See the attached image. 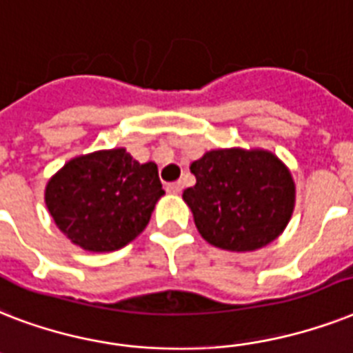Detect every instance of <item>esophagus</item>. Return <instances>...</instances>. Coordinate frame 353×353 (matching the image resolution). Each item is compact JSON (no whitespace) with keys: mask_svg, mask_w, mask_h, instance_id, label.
Listing matches in <instances>:
<instances>
[{"mask_svg":"<svg viewBox=\"0 0 353 353\" xmlns=\"http://www.w3.org/2000/svg\"><path fill=\"white\" fill-rule=\"evenodd\" d=\"M182 188H184V184L179 180V182H171V184L165 185V191L171 194H179L180 191H182Z\"/></svg>","mask_w":353,"mask_h":353,"instance_id":"obj_1","label":"esophagus"}]
</instances>
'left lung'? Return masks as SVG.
<instances>
[{
  "label": "left lung",
  "instance_id": "8db88e82",
  "mask_svg": "<svg viewBox=\"0 0 353 353\" xmlns=\"http://www.w3.org/2000/svg\"><path fill=\"white\" fill-rule=\"evenodd\" d=\"M196 179L182 199L211 246L255 252L277 239L295 208L288 165L268 149H211L190 165Z\"/></svg>",
  "mask_w": 353,
  "mask_h": 353
}]
</instances>
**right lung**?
Instances as JSON below:
<instances>
[{"label": "right lung", "instance_id": "right-lung-1", "mask_svg": "<svg viewBox=\"0 0 353 353\" xmlns=\"http://www.w3.org/2000/svg\"><path fill=\"white\" fill-rule=\"evenodd\" d=\"M162 194L157 163L114 148L70 159L45 185V205L72 244L109 253L145 230Z\"/></svg>", "mask_w": 353, "mask_h": 353}]
</instances>
